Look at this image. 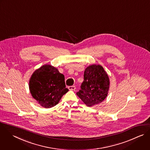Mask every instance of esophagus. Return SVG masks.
<instances>
[{"label":"esophagus","mask_w":150,"mask_h":150,"mask_svg":"<svg viewBox=\"0 0 150 150\" xmlns=\"http://www.w3.org/2000/svg\"><path fill=\"white\" fill-rule=\"evenodd\" d=\"M68 88L70 90H75V89H76V87L74 86H69V87H68Z\"/></svg>","instance_id":"obj_1"}]
</instances>
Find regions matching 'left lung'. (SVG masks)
<instances>
[{
  "label": "left lung",
  "mask_w": 150,
  "mask_h": 150,
  "mask_svg": "<svg viewBox=\"0 0 150 150\" xmlns=\"http://www.w3.org/2000/svg\"><path fill=\"white\" fill-rule=\"evenodd\" d=\"M110 88V79L107 72L100 64H92L84 70V81L77 95L88 107L103 102Z\"/></svg>",
  "instance_id": "left-lung-1"
}]
</instances>
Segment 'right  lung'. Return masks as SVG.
<instances>
[{"instance_id": "1", "label": "right lung", "mask_w": 150, "mask_h": 150, "mask_svg": "<svg viewBox=\"0 0 150 150\" xmlns=\"http://www.w3.org/2000/svg\"><path fill=\"white\" fill-rule=\"evenodd\" d=\"M29 87L32 97L46 108L57 105L69 91L66 88L64 76L50 64L43 65L33 73Z\"/></svg>"}]
</instances>
